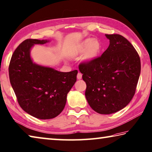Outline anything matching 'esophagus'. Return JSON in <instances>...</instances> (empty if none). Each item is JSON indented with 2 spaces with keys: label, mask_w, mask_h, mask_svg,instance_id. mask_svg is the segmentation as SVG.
Returning a JSON list of instances; mask_svg holds the SVG:
<instances>
[{
  "label": "esophagus",
  "mask_w": 152,
  "mask_h": 152,
  "mask_svg": "<svg viewBox=\"0 0 152 152\" xmlns=\"http://www.w3.org/2000/svg\"><path fill=\"white\" fill-rule=\"evenodd\" d=\"M82 74H81V73H80V72H78V74H77V79L80 80V79H82Z\"/></svg>",
  "instance_id": "obj_1"
}]
</instances>
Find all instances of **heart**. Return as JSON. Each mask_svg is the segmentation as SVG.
Instances as JSON below:
<instances>
[{"label":"heart","instance_id":"b5f03b06","mask_svg":"<svg viewBox=\"0 0 152 152\" xmlns=\"http://www.w3.org/2000/svg\"><path fill=\"white\" fill-rule=\"evenodd\" d=\"M102 48V44L97 38H86L80 43L74 53L79 55L84 53L82 61L90 62L97 58Z\"/></svg>","mask_w":152,"mask_h":152}]
</instances>
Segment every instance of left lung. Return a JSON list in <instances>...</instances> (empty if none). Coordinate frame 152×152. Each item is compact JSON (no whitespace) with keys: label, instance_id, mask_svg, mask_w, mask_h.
<instances>
[{"label":"left lung","instance_id":"1","mask_svg":"<svg viewBox=\"0 0 152 152\" xmlns=\"http://www.w3.org/2000/svg\"><path fill=\"white\" fill-rule=\"evenodd\" d=\"M110 45L102 56L82 63L79 70L86 84V98L98 114H110L128 105L136 92L141 71L139 55L120 34H105Z\"/></svg>","mask_w":152,"mask_h":152}]
</instances>
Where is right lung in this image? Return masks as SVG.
Instances as JSON below:
<instances>
[{"instance_id": "1", "label": "right lung", "mask_w": 152, "mask_h": 152, "mask_svg": "<svg viewBox=\"0 0 152 152\" xmlns=\"http://www.w3.org/2000/svg\"><path fill=\"white\" fill-rule=\"evenodd\" d=\"M49 42L38 39L23 41L14 52L9 69L10 84L20 106L41 120L52 119L62 112L78 74L76 70L63 72L33 62L30 56L33 46Z\"/></svg>"}]
</instances>
